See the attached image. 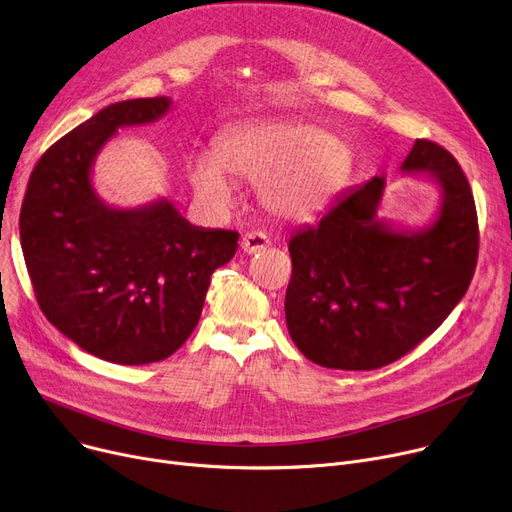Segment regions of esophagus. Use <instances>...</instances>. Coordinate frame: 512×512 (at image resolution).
<instances>
[{"label": "esophagus", "mask_w": 512, "mask_h": 512, "mask_svg": "<svg viewBox=\"0 0 512 512\" xmlns=\"http://www.w3.org/2000/svg\"><path fill=\"white\" fill-rule=\"evenodd\" d=\"M240 247L245 253L253 255V253H259V251L270 247V238H267L263 232H247L240 240Z\"/></svg>", "instance_id": "1"}]
</instances>
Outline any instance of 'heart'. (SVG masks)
<instances>
[{
  "mask_svg": "<svg viewBox=\"0 0 512 512\" xmlns=\"http://www.w3.org/2000/svg\"><path fill=\"white\" fill-rule=\"evenodd\" d=\"M213 157H197L188 178L199 199L226 207L228 176L257 184L267 211L307 220L324 211L353 172V151L342 139L305 122L259 120L230 128L215 143Z\"/></svg>",
  "mask_w": 512,
  "mask_h": 512,
  "instance_id": "heart-1",
  "label": "heart"
}]
</instances>
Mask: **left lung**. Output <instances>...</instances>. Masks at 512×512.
<instances>
[{"label":"left lung","mask_w":512,"mask_h":512,"mask_svg":"<svg viewBox=\"0 0 512 512\" xmlns=\"http://www.w3.org/2000/svg\"><path fill=\"white\" fill-rule=\"evenodd\" d=\"M400 170L440 184L432 226L409 232L378 220L386 182L375 176L288 242V334L321 367L369 371L400 359L442 324L471 284L479 228L459 161L417 139Z\"/></svg>","instance_id":"left-lung-1"}]
</instances>
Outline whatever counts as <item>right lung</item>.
<instances>
[{
  "label": "right lung",
  "instance_id": "add662e5",
  "mask_svg": "<svg viewBox=\"0 0 512 512\" xmlns=\"http://www.w3.org/2000/svg\"><path fill=\"white\" fill-rule=\"evenodd\" d=\"M168 97L103 107L37 161L20 209V245L43 315L83 351L118 365L168 359L199 324L211 274L238 232L199 228L159 199L105 205L91 184L101 147L122 126L164 116Z\"/></svg>",
  "mask_w": 512,
  "mask_h": 512
}]
</instances>
